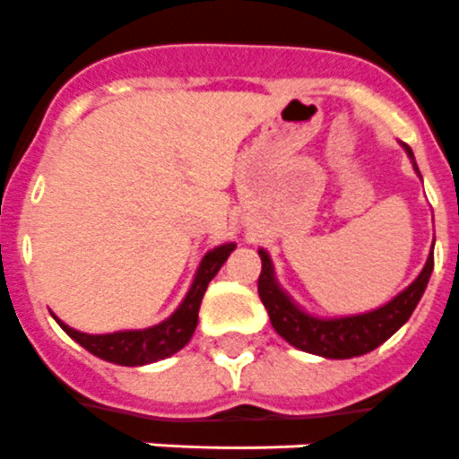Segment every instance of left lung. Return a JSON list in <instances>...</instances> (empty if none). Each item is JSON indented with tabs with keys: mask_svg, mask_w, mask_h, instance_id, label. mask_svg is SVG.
Segmentation results:
<instances>
[{
	"mask_svg": "<svg viewBox=\"0 0 459 459\" xmlns=\"http://www.w3.org/2000/svg\"><path fill=\"white\" fill-rule=\"evenodd\" d=\"M408 158H415L411 146L403 144ZM418 172V168H415ZM420 175V172H418ZM261 256V275H259V296L261 303L268 310L273 329L294 348L303 352L319 354L326 359H350L359 357L378 345H383L394 331L402 329L413 315L415 306L425 294L429 275L434 271V252L429 254L425 268L420 271L413 282L408 284L403 291L387 301L385 306L368 310L361 315H345V317H317V315L306 313L303 307L291 301V296L284 291L275 280L273 261L265 249H259Z\"/></svg>",
	"mask_w": 459,
	"mask_h": 459,
	"instance_id": "left-lung-1",
	"label": "left lung"
}]
</instances>
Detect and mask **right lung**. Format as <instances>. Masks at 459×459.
I'll return each mask as SVG.
<instances>
[{"label":"right lung","mask_w":459,"mask_h":459,"mask_svg":"<svg viewBox=\"0 0 459 459\" xmlns=\"http://www.w3.org/2000/svg\"><path fill=\"white\" fill-rule=\"evenodd\" d=\"M236 249V242H226L219 247L210 249L203 256L198 265V273L194 277V284L184 296L182 306L177 307L175 313L160 325L149 326V329H130V331H114V333H83L56 317V322L63 326V331L69 338H74L81 348L100 357V359L118 364V367H144L152 361L165 359L191 341L195 325H198V310L200 301L205 296L207 284L212 277L217 275L219 268L226 264L229 254Z\"/></svg>","instance_id":"obj_1"}]
</instances>
